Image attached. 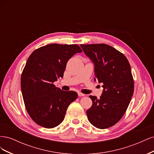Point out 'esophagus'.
<instances>
[{
	"mask_svg": "<svg viewBox=\"0 0 154 154\" xmlns=\"http://www.w3.org/2000/svg\"><path fill=\"white\" fill-rule=\"evenodd\" d=\"M78 96H85L84 94H83V93H82L80 92H78Z\"/></svg>",
	"mask_w": 154,
	"mask_h": 154,
	"instance_id": "obj_1",
	"label": "esophagus"
}]
</instances>
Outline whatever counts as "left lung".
<instances>
[{"mask_svg":"<svg viewBox=\"0 0 154 154\" xmlns=\"http://www.w3.org/2000/svg\"><path fill=\"white\" fill-rule=\"evenodd\" d=\"M83 52L94 66V75L103 85L100 99L90 96L92 101L87 110L89 122L105 129L122 119L131 101L134 80L127 58L117 49L105 44L80 45Z\"/></svg>","mask_w":154,"mask_h":154,"instance_id":"1","label":"left lung"}]
</instances>
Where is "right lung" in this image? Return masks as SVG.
Returning <instances> with one entry per match:
<instances>
[{
    "instance_id": "1",
    "label": "right lung",
    "mask_w": 154,
    "mask_h": 154,
    "mask_svg": "<svg viewBox=\"0 0 154 154\" xmlns=\"http://www.w3.org/2000/svg\"><path fill=\"white\" fill-rule=\"evenodd\" d=\"M82 52L76 44H51L29 56L22 74L21 90L26 110L36 123L52 128L63 122L69 105L78 94L63 91L53 83L63 78L68 60Z\"/></svg>"
}]
</instances>
